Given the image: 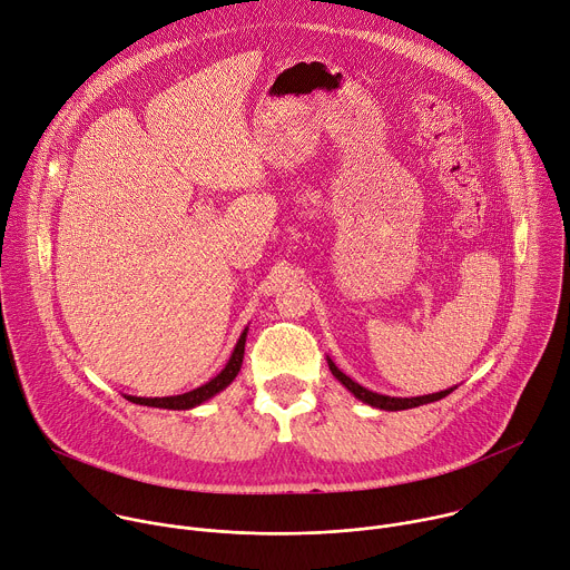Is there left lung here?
Here are the masks:
<instances>
[{"label": "left lung", "instance_id": "8db88e82", "mask_svg": "<svg viewBox=\"0 0 570 570\" xmlns=\"http://www.w3.org/2000/svg\"><path fill=\"white\" fill-rule=\"evenodd\" d=\"M330 363V370L332 374L361 401L374 405V409H381V411H405V409H415V405H424V403H433V401H440L444 399L451 390H444V392H435V394H424V396H411V399H399V396H385V394H376L372 390H365L363 385H358L356 381H352L347 374H343L332 358H327Z\"/></svg>", "mask_w": 570, "mask_h": 570}]
</instances>
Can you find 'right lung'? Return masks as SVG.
Here are the masks:
<instances>
[{
	"mask_svg": "<svg viewBox=\"0 0 570 570\" xmlns=\"http://www.w3.org/2000/svg\"><path fill=\"white\" fill-rule=\"evenodd\" d=\"M243 350H246V332L240 334L227 365L220 370V374H216L212 381H207L205 385L191 390V392H185V394H176V396H155V399H146V396H130L126 394L128 401L132 403H139V405H150V409H169V411H187V409H194V405L212 399L214 394H218L220 390H225L234 376L238 374L240 370V363H243Z\"/></svg>",
	"mask_w": 570,
	"mask_h": 570,
	"instance_id": "obj_1",
	"label": "right lung"
}]
</instances>
